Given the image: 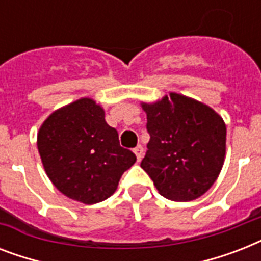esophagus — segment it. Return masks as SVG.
<instances>
[{"mask_svg":"<svg viewBox=\"0 0 261 261\" xmlns=\"http://www.w3.org/2000/svg\"><path fill=\"white\" fill-rule=\"evenodd\" d=\"M134 153H135V155H137L138 161H141V160H142V157H143V147L141 146V145H138V146L134 149Z\"/></svg>","mask_w":261,"mask_h":261,"instance_id":"1","label":"esophagus"}]
</instances>
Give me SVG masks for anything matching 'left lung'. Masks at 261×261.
Masks as SVG:
<instances>
[{"instance_id":"obj_1","label":"left lung","mask_w":261,"mask_h":261,"mask_svg":"<svg viewBox=\"0 0 261 261\" xmlns=\"http://www.w3.org/2000/svg\"><path fill=\"white\" fill-rule=\"evenodd\" d=\"M142 107L150 141L141 168L164 198L188 202L202 196L222 169L226 149L222 118L177 93Z\"/></svg>"}]
</instances>
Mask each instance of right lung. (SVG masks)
I'll list each match as a JSON object with an SVG mask.
<instances>
[{
	"label": "right lung",
	"mask_w": 261,
	"mask_h": 261,
	"mask_svg": "<svg viewBox=\"0 0 261 261\" xmlns=\"http://www.w3.org/2000/svg\"><path fill=\"white\" fill-rule=\"evenodd\" d=\"M38 149L53 184L85 204L110 198L137 161L133 151L120 146L118 131L107 124L102 108L90 98L51 114L39 130Z\"/></svg>",
	"instance_id": "obj_1"
}]
</instances>
